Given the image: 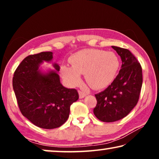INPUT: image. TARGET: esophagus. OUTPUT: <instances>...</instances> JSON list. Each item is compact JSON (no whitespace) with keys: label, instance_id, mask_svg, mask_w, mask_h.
Returning <instances> with one entry per match:
<instances>
[{"label":"esophagus","instance_id":"esophagus-1","mask_svg":"<svg viewBox=\"0 0 159 159\" xmlns=\"http://www.w3.org/2000/svg\"><path fill=\"white\" fill-rule=\"evenodd\" d=\"M87 95V93L84 91H79V97L80 98H83Z\"/></svg>","mask_w":159,"mask_h":159}]
</instances>
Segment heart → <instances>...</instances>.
Masks as SVG:
<instances>
[{"label":"heart","mask_w":159,"mask_h":159,"mask_svg":"<svg viewBox=\"0 0 159 159\" xmlns=\"http://www.w3.org/2000/svg\"><path fill=\"white\" fill-rule=\"evenodd\" d=\"M71 66L61 67L63 79L70 86L81 82V75H84L91 88L102 89L111 83L118 72L119 59L111 51L97 49H85L78 51L71 56Z\"/></svg>","instance_id":"1"}]
</instances>
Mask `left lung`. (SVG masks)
<instances>
[{
  "label": "left lung",
  "instance_id": "8db88e82",
  "mask_svg": "<svg viewBox=\"0 0 159 159\" xmlns=\"http://www.w3.org/2000/svg\"><path fill=\"white\" fill-rule=\"evenodd\" d=\"M121 57V69L111 84L95 95L97 105L93 109L100 121L113 122L123 119L138 103L143 84L142 68L129 50L111 46Z\"/></svg>",
  "mask_w": 159,
  "mask_h": 159
}]
</instances>
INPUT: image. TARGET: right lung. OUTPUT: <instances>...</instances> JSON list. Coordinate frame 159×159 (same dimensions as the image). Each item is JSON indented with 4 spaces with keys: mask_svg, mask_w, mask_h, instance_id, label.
<instances>
[{
    "mask_svg": "<svg viewBox=\"0 0 159 159\" xmlns=\"http://www.w3.org/2000/svg\"><path fill=\"white\" fill-rule=\"evenodd\" d=\"M53 60L52 52H41L26 57L19 65L13 77V88L24 116L43 129H54L66 122L70 106L79 98L75 89L62 85L58 71H43L40 65Z\"/></svg>",
    "mask_w": 159,
    "mask_h": 159,
    "instance_id": "1",
    "label": "right lung"
}]
</instances>
